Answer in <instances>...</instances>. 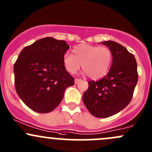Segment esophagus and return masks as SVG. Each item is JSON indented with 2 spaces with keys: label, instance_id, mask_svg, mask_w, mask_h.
<instances>
[{
  "label": "esophagus",
  "instance_id": "1",
  "mask_svg": "<svg viewBox=\"0 0 152 152\" xmlns=\"http://www.w3.org/2000/svg\"><path fill=\"white\" fill-rule=\"evenodd\" d=\"M81 81H82L81 79H77V78H75V84H77L78 83L81 82Z\"/></svg>",
  "mask_w": 152,
  "mask_h": 152
}]
</instances>
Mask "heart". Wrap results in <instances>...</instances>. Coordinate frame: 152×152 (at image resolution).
I'll return each mask as SVG.
<instances>
[{"instance_id": "heart-1", "label": "heart", "mask_w": 152, "mask_h": 152, "mask_svg": "<svg viewBox=\"0 0 152 152\" xmlns=\"http://www.w3.org/2000/svg\"><path fill=\"white\" fill-rule=\"evenodd\" d=\"M72 51L73 55L66 53L63 57L64 66L70 74H75L82 64L84 72L96 80L106 75L110 69L113 54L108 47L80 44Z\"/></svg>"}]
</instances>
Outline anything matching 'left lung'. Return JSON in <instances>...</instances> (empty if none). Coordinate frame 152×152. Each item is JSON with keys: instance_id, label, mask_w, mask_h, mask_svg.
I'll return each instance as SVG.
<instances>
[{"instance_id": "8db88e82", "label": "left lung", "mask_w": 152, "mask_h": 152, "mask_svg": "<svg viewBox=\"0 0 152 152\" xmlns=\"http://www.w3.org/2000/svg\"><path fill=\"white\" fill-rule=\"evenodd\" d=\"M113 54L111 68L99 81H88L83 101L90 113L105 118L118 113L128 105L138 82L137 63L134 56L120 43L112 40L102 43Z\"/></svg>"}]
</instances>
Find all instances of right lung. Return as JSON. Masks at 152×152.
Segmentation results:
<instances>
[{"instance_id":"add662e5","label":"right lung","mask_w":152,"mask_h":152,"mask_svg":"<svg viewBox=\"0 0 152 152\" xmlns=\"http://www.w3.org/2000/svg\"><path fill=\"white\" fill-rule=\"evenodd\" d=\"M69 46L64 40L44 37L22 49L14 66L18 96L29 108L48 113L62 101L66 88L75 84L63 64Z\"/></svg>"}]
</instances>
